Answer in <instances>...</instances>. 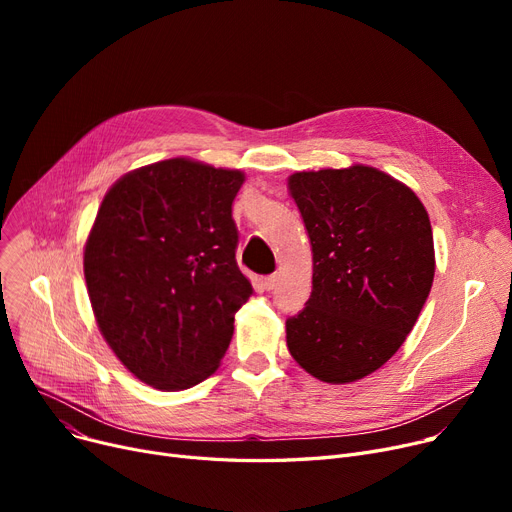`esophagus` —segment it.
Instances as JSON below:
<instances>
[{"label": "esophagus", "mask_w": 512, "mask_h": 512, "mask_svg": "<svg viewBox=\"0 0 512 512\" xmlns=\"http://www.w3.org/2000/svg\"><path fill=\"white\" fill-rule=\"evenodd\" d=\"M276 284H278V274H270V276H265V278H263V286H265V290H274V288H276Z\"/></svg>", "instance_id": "obj_1"}]
</instances>
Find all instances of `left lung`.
Returning <instances> with one entry per match:
<instances>
[{
  "instance_id": "left-lung-1",
  "label": "left lung",
  "mask_w": 512,
  "mask_h": 512,
  "mask_svg": "<svg viewBox=\"0 0 512 512\" xmlns=\"http://www.w3.org/2000/svg\"><path fill=\"white\" fill-rule=\"evenodd\" d=\"M288 188L313 251L311 297L286 319L288 351L321 382H357L398 351L429 297V215L409 186L369 166L297 172Z\"/></svg>"
}]
</instances>
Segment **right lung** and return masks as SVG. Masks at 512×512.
<instances>
[{
  "instance_id": "add662e5",
  "label": "right lung",
  "mask_w": 512,
  "mask_h": 512,
  "mask_svg": "<svg viewBox=\"0 0 512 512\" xmlns=\"http://www.w3.org/2000/svg\"><path fill=\"white\" fill-rule=\"evenodd\" d=\"M238 170L174 157L122 176L85 245L97 326L122 365L157 390L207 380L253 294L236 263Z\"/></svg>"
}]
</instances>
